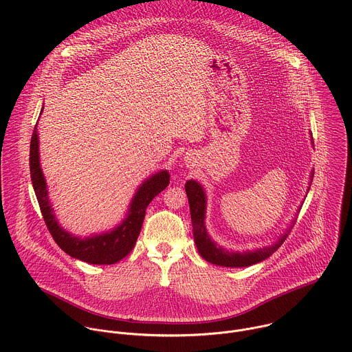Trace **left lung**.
Segmentation results:
<instances>
[{
  "label": "left lung",
  "mask_w": 352,
  "mask_h": 352,
  "mask_svg": "<svg viewBox=\"0 0 352 352\" xmlns=\"http://www.w3.org/2000/svg\"><path fill=\"white\" fill-rule=\"evenodd\" d=\"M313 138V137H311ZM314 173H311L310 178L313 181ZM310 189V188H309ZM185 190L188 195L189 200V208H190V218H192V226H193V236H195V243L199 250V254L201 255L203 259L207 262L217 265V266H223V267H247L255 263H259L269 256H272L285 241L288 237V233L291 232L292 226L295 225L292 222V226L278 239V241L270 247L259 248L255 251H245V252H232L226 251L225 248L219 247L217 243L211 240L206 230V193L203 186L190 179L185 184Z\"/></svg>",
  "instance_id": "1"
}]
</instances>
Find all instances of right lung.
Instances as JSON below:
<instances>
[{
    "label": "right lung",
    "mask_w": 352,
    "mask_h": 352,
    "mask_svg": "<svg viewBox=\"0 0 352 352\" xmlns=\"http://www.w3.org/2000/svg\"><path fill=\"white\" fill-rule=\"evenodd\" d=\"M30 174L43 221L56 244L69 256L90 265H113L130 254L141 232L149 203L170 184V174L167 170L152 175L135 192L129 212L119 226L102 234L79 239L65 232L53 214L39 163L36 124L30 142Z\"/></svg>",
    "instance_id": "right-lung-1"
}]
</instances>
